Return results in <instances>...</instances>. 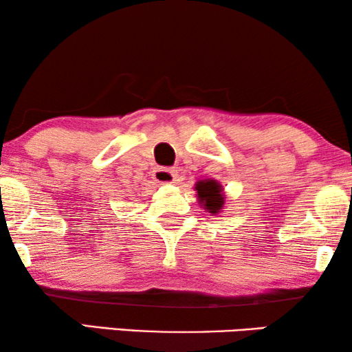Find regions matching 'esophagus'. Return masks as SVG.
<instances>
[{"label":"esophagus","instance_id":"esophagus-1","mask_svg":"<svg viewBox=\"0 0 352 352\" xmlns=\"http://www.w3.org/2000/svg\"><path fill=\"white\" fill-rule=\"evenodd\" d=\"M177 171L175 168H155L152 173L153 181L158 182V184H171V182L176 181Z\"/></svg>","mask_w":352,"mask_h":352}]
</instances>
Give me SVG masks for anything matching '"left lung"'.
Masks as SVG:
<instances>
[{
    "label": "left lung",
    "instance_id": "1",
    "mask_svg": "<svg viewBox=\"0 0 352 352\" xmlns=\"http://www.w3.org/2000/svg\"><path fill=\"white\" fill-rule=\"evenodd\" d=\"M197 195H199V201L204 205L205 210H208L210 213H219L221 208L224 205V195H223V187H221L214 179H205L199 181L195 184Z\"/></svg>",
    "mask_w": 352,
    "mask_h": 352
}]
</instances>
